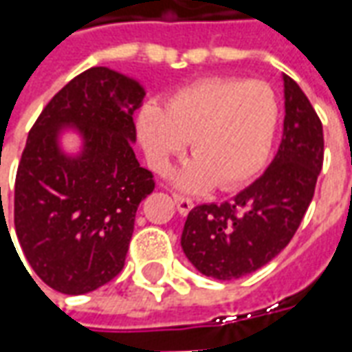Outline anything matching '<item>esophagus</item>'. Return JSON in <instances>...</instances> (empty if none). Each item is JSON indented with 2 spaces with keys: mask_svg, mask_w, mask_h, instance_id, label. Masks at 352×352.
I'll use <instances>...</instances> for the list:
<instances>
[{
  "mask_svg": "<svg viewBox=\"0 0 352 352\" xmlns=\"http://www.w3.org/2000/svg\"><path fill=\"white\" fill-rule=\"evenodd\" d=\"M173 199H175V206H177V211H179V214H188L194 209V201H192L190 198H184V196H179V194H175L173 196Z\"/></svg>",
  "mask_w": 352,
  "mask_h": 352,
  "instance_id": "esophagus-1",
  "label": "esophagus"
}]
</instances>
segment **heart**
I'll list each match as a JSON object with an SVG mask.
<instances>
[{"label": "heart", "instance_id": "b5f03b06", "mask_svg": "<svg viewBox=\"0 0 352 352\" xmlns=\"http://www.w3.org/2000/svg\"><path fill=\"white\" fill-rule=\"evenodd\" d=\"M279 124V101L260 80L211 77L181 88L168 105L146 103L138 138L151 168L164 173L190 141L194 158L173 175L179 188H236L267 160Z\"/></svg>", "mask_w": 352, "mask_h": 352}]
</instances>
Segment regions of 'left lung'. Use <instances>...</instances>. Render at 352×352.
<instances>
[{
    "label": "left lung",
    "mask_w": 352,
    "mask_h": 352,
    "mask_svg": "<svg viewBox=\"0 0 352 352\" xmlns=\"http://www.w3.org/2000/svg\"><path fill=\"white\" fill-rule=\"evenodd\" d=\"M285 122L275 158L236 198L204 204L184 222L181 247L207 277L239 279L279 254L309 207L324 158L322 124L294 80L283 73Z\"/></svg>",
    "instance_id": "1"
}]
</instances>
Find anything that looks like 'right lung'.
I'll return each instance as SVG.
<instances>
[{"label": "right lung", "mask_w": 352, "mask_h": 352, "mask_svg": "<svg viewBox=\"0 0 352 352\" xmlns=\"http://www.w3.org/2000/svg\"><path fill=\"white\" fill-rule=\"evenodd\" d=\"M143 98L139 80L90 67L47 103L28 133L14 230L35 275L62 294L92 292L124 267L138 207L154 190L153 173L133 153V113ZM69 131L80 138L75 153L61 145Z\"/></svg>", "instance_id": "right-lung-1"}]
</instances>
